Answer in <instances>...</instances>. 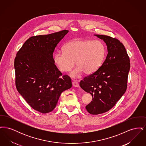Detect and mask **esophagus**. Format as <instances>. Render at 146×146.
<instances>
[{
    "label": "esophagus",
    "mask_w": 146,
    "mask_h": 146,
    "mask_svg": "<svg viewBox=\"0 0 146 146\" xmlns=\"http://www.w3.org/2000/svg\"><path fill=\"white\" fill-rule=\"evenodd\" d=\"M72 85L74 87H79V84L76 82V80H73L72 82Z\"/></svg>",
    "instance_id": "obj_1"
}]
</instances>
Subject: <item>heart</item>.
<instances>
[{"label":"heart","mask_w":146,"mask_h":146,"mask_svg":"<svg viewBox=\"0 0 146 146\" xmlns=\"http://www.w3.org/2000/svg\"><path fill=\"white\" fill-rule=\"evenodd\" d=\"M106 55V48L98 40L76 39L67 42L63 51H57L54 55V62L63 72H69L75 64L76 68L71 76L76 77L84 72L90 74L96 71L102 65Z\"/></svg>","instance_id":"obj_1"}]
</instances>
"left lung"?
Masks as SVG:
<instances>
[{"instance_id":"8db88e82","label":"left lung","mask_w":146,"mask_h":146,"mask_svg":"<svg viewBox=\"0 0 146 146\" xmlns=\"http://www.w3.org/2000/svg\"><path fill=\"white\" fill-rule=\"evenodd\" d=\"M94 35L104 41L108 54L96 72L80 81V86L92 96V101L85 107L87 111L97 115L110 110L124 94L130 63L124 45L117 39Z\"/></svg>"}]
</instances>
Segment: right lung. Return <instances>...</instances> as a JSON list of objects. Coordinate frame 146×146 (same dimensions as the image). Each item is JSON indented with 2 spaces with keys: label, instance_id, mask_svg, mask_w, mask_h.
Wrapping results in <instances>:
<instances>
[{
  "label": "right lung",
  "instance_id": "add662e5",
  "mask_svg": "<svg viewBox=\"0 0 146 146\" xmlns=\"http://www.w3.org/2000/svg\"><path fill=\"white\" fill-rule=\"evenodd\" d=\"M68 32L29 38L15 59L16 89L32 108L42 113L52 111L61 93L72 87L70 76H62L53 59L57 45Z\"/></svg>",
  "mask_w": 146,
  "mask_h": 146
}]
</instances>
